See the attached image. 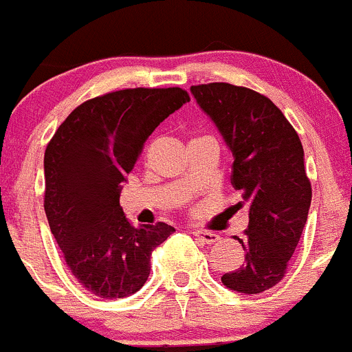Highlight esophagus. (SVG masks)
Returning <instances> with one entry per match:
<instances>
[{"mask_svg": "<svg viewBox=\"0 0 352 352\" xmlns=\"http://www.w3.org/2000/svg\"><path fill=\"white\" fill-rule=\"evenodd\" d=\"M192 234H195L199 241L206 243V245H213V243H217L219 239H221V236L215 234V232L201 231V229H195V231H192Z\"/></svg>", "mask_w": 352, "mask_h": 352, "instance_id": "1", "label": "esophagus"}]
</instances>
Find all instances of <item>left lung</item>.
<instances>
[{"mask_svg": "<svg viewBox=\"0 0 352 352\" xmlns=\"http://www.w3.org/2000/svg\"><path fill=\"white\" fill-rule=\"evenodd\" d=\"M234 156L231 182L248 205V229L234 236L245 262L222 283L239 294H261L283 280L307 222L311 182L297 131L265 95L229 83L191 87Z\"/></svg>", "mask_w": 352, "mask_h": 352, "instance_id": "8db88e82", "label": "left lung"}]
</instances>
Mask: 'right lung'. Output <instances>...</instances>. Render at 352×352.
<instances>
[{
  "mask_svg": "<svg viewBox=\"0 0 352 352\" xmlns=\"http://www.w3.org/2000/svg\"><path fill=\"white\" fill-rule=\"evenodd\" d=\"M189 102L182 88H126L72 111L45 151V213L72 276L94 295L123 298L149 278L151 254L175 229L135 228L121 182L154 128Z\"/></svg>",
  "mask_w": 352,
  "mask_h": 352,
  "instance_id": "obj_1",
  "label": "right lung"
}]
</instances>
